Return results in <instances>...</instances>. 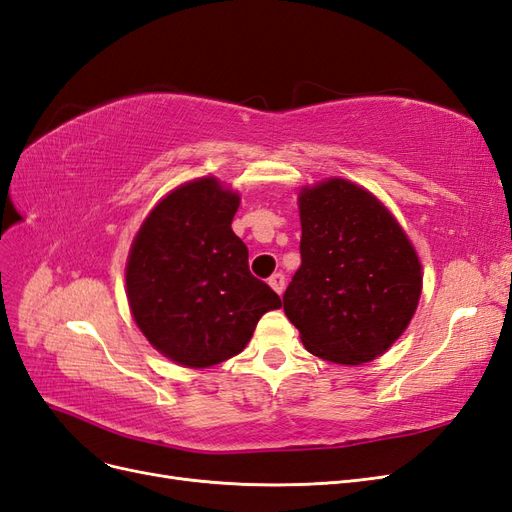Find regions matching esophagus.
<instances>
[{
	"label": "esophagus",
	"instance_id": "esophagus-1",
	"mask_svg": "<svg viewBox=\"0 0 512 512\" xmlns=\"http://www.w3.org/2000/svg\"><path fill=\"white\" fill-rule=\"evenodd\" d=\"M269 286H271L277 294H282L284 288H286V277H284V273H273V275L269 277Z\"/></svg>",
	"mask_w": 512,
	"mask_h": 512
}]
</instances>
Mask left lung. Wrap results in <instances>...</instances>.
I'll return each mask as SVG.
<instances>
[{
	"label": "left lung",
	"mask_w": 512,
	"mask_h": 512,
	"mask_svg": "<svg viewBox=\"0 0 512 512\" xmlns=\"http://www.w3.org/2000/svg\"><path fill=\"white\" fill-rule=\"evenodd\" d=\"M301 267L284 312L324 361L361 365L406 331L423 273L393 213L361 185L327 179L299 194Z\"/></svg>",
	"instance_id": "left-lung-1"
}]
</instances>
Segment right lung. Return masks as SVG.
<instances>
[{
    "instance_id": "1",
    "label": "right lung",
    "mask_w": 512,
    "mask_h": 512,
    "mask_svg": "<svg viewBox=\"0 0 512 512\" xmlns=\"http://www.w3.org/2000/svg\"><path fill=\"white\" fill-rule=\"evenodd\" d=\"M239 194L215 177L179 185L151 209L126 265L134 322L149 344L183 367L239 354L262 314L282 299L247 267L230 224Z\"/></svg>"
}]
</instances>
